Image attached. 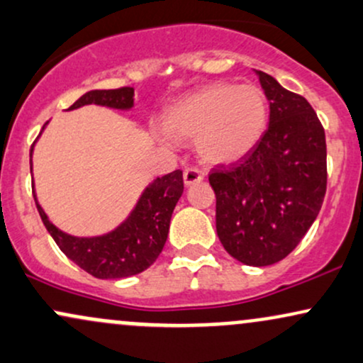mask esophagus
Here are the masks:
<instances>
[{
  "mask_svg": "<svg viewBox=\"0 0 363 363\" xmlns=\"http://www.w3.org/2000/svg\"><path fill=\"white\" fill-rule=\"evenodd\" d=\"M200 180H203V173L199 168H186L183 172V182H185V185H194V183Z\"/></svg>",
  "mask_w": 363,
  "mask_h": 363,
  "instance_id": "obj_1",
  "label": "esophagus"
}]
</instances>
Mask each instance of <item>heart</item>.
<instances>
[{"label":"heart","instance_id":"obj_1","mask_svg":"<svg viewBox=\"0 0 363 363\" xmlns=\"http://www.w3.org/2000/svg\"><path fill=\"white\" fill-rule=\"evenodd\" d=\"M267 123L268 100L262 88L214 83L169 105L166 125H152V134L166 146H174L177 139H197L203 161L228 164L257 146Z\"/></svg>","mask_w":363,"mask_h":363}]
</instances>
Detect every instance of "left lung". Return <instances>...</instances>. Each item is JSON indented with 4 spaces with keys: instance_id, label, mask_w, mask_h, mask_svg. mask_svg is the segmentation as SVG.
Returning a JSON list of instances; mask_svg holds the SVG:
<instances>
[{
    "instance_id": "obj_1",
    "label": "left lung",
    "mask_w": 363,
    "mask_h": 363,
    "mask_svg": "<svg viewBox=\"0 0 363 363\" xmlns=\"http://www.w3.org/2000/svg\"><path fill=\"white\" fill-rule=\"evenodd\" d=\"M270 101L268 129L246 156L208 174L224 250L250 267L274 265L299 245L326 194V138L304 96L257 71Z\"/></svg>"
}]
</instances>
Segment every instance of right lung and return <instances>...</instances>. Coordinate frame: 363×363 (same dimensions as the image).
I'll use <instances>...</instances> for the list:
<instances>
[{
	"label": "right lung",
	"mask_w": 363,
	"mask_h": 363,
	"mask_svg": "<svg viewBox=\"0 0 363 363\" xmlns=\"http://www.w3.org/2000/svg\"><path fill=\"white\" fill-rule=\"evenodd\" d=\"M84 105L130 110L134 106V88L91 89L78 98L67 110L79 108ZM47 123L49 122L44 123L42 130L45 129ZM32 152L33 146L30 149V157H32ZM30 172H32V166H30ZM32 191L42 223L52 236L55 245L71 262H74L79 268L96 279H125L151 267L163 251L174 206L183 194V173L180 169H174L173 173L152 180L144 189L127 219L118 224L113 231L101 234V236H71L55 228L38 203L33 185Z\"/></svg>",
	"instance_id": "1"
}]
</instances>
